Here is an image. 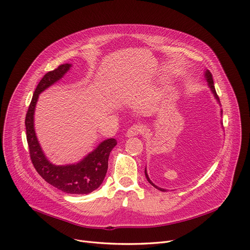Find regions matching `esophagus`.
Masks as SVG:
<instances>
[{"label": "esophagus", "mask_w": 250, "mask_h": 250, "mask_svg": "<svg viewBox=\"0 0 250 250\" xmlns=\"http://www.w3.org/2000/svg\"><path fill=\"white\" fill-rule=\"evenodd\" d=\"M144 132V126L142 125H133L131 126L127 132H126V137L130 138V137H134V136H137L138 134H141Z\"/></svg>", "instance_id": "esophagus-1"}]
</instances>
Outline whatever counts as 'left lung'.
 Masks as SVG:
<instances>
[{
  "instance_id": "obj_1",
  "label": "left lung",
  "mask_w": 250,
  "mask_h": 250,
  "mask_svg": "<svg viewBox=\"0 0 250 250\" xmlns=\"http://www.w3.org/2000/svg\"><path fill=\"white\" fill-rule=\"evenodd\" d=\"M204 78H205V80L207 81V85H208V87L210 88L211 92H212V94L214 95V98L216 99V101H217V102L219 103V105H220L219 98H218V96H217L216 91H215V87H214V83H213V79H212V74H211V73L209 72V70H205V71H204ZM221 114H222V110H221ZM145 176H146L147 181H148L153 187H155L156 189H158V190H160V191H166V189L161 188V187H158L157 185H155L154 183H153V182L150 180V178H149V176H148V173H147L146 168H145Z\"/></svg>"
}]
</instances>
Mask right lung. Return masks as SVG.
<instances>
[{
	"label": "right lung",
	"mask_w": 250,
	"mask_h": 250,
	"mask_svg": "<svg viewBox=\"0 0 250 250\" xmlns=\"http://www.w3.org/2000/svg\"><path fill=\"white\" fill-rule=\"evenodd\" d=\"M71 67V64L59 66L48 72L38 84L26 115L27 141L32 163L45 181L68 194H89L102 184L107 173L110 152L117 145V141L114 138L106 139L79 162L56 165L46 157L38 141L34 126L35 108L39 95L61 80Z\"/></svg>",
	"instance_id": "add662e5"
}]
</instances>
